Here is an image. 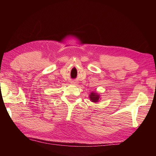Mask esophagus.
<instances>
[{
	"label": "esophagus",
	"mask_w": 156,
	"mask_h": 156,
	"mask_svg": "<svg viewBox=\"0 0 156 156\" xmlns=\"http://www.w3.org/2000/svg\"><path fill=\"white\" fill-rule=\"evenodd\" d=\"M71 83H72V84H76V82H75V81H72V82H71Z\"/></svg>",
	"instance_id": "obj_1"
}]
</instances>
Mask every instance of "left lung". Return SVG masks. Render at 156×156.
<instances>
[{
  "label": "left lung",
  "mask_w": 156,
  "mask_h": 156,
  "mask_svg": "<svg viewBox=\"0 0 156 156\" xmlns=\"http://www.w3.org/2000/svg\"><path fill=\"white\" fill-rule=\"evenodd\" d=\"M90 99L92 101V102H97L99 99V95L94 93V92H92L90 94Z\"/></svg>",
  "instance_id": "1"
}]
</instances>
